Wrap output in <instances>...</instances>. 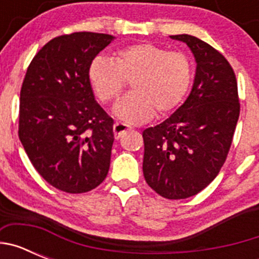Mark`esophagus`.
I'll return each instance as SVG.
<instances>
[{"mask_svg":"<svg viewBox=\"0 0 259 259\" xmlns=\"http://www.w3.org/2000/svg\"><path fill=\"white\" fill-rule=\"evenodd\" d=\"M128 130H130V125L124 124V123L116 122L115 124H114V127H113L114 136H115V139H119V137L122 136V135L124 134V132H127Z\"/></svg>","mask_w":259,"mask_h":259,"instance_id":"esophagus-1","label":"esophagus"}]
</instances>
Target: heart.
Returning <instances> with one entry per match:
<instances>
[{
    "mask_svg": "<svg viewBox=\"0 0 259 259\" xmlns=\"http://www.w3.org/2000/svg\"><path fill=\"white\" fill-rule=\"evenodd\" d=\"M89 84L102 104H111L131 79L132 92L114 109L119 119L140 124L170 113L188 92L192 63L185 54L141 42L118 50L113 59L96 57L88 67Z\"/></svg>",
    "mask_w": 259,
    "mask_h": 259,
    "instance_id": "b5f03b06",
    "label": "heart"
}]
</instances>
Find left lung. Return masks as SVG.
<instances>
[{
    "mask_svg": "<svg viewBox=\"0 0 259 259\" xmlns=\"http://www.w3.org/2000/svg\"><path fill=\"white\" fill-rule=\"evenodd\" d=\"M170 37L191 49L196 75L184 104L143 132V172L159 196L182 200L218 175L232 144L240 104L235 72L218 50L191 35Z\"/></svg>",
    "mask_w": 259,
    "mask_h": 259,
    "instance_id": "8db88e82",
    "label": "left lung"
}]
</instances>
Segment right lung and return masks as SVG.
<instances>
[{"label":"right lung","mask_w":259,"mask_h":259,"mask_svg":"<svg viewBox=\"0 0 259 259\" xmlns=\"http://www.w3.org/2000/svg\"><path fill=\"white\" fill-rule=\"evenodd\" d=\"M114 38L95 32L59 36L27 70L19 139L37 172L59 191H92L109 172L114 120L96 102L88 67Z\"/></svg>","instance_id":"1"}]
</instances>
